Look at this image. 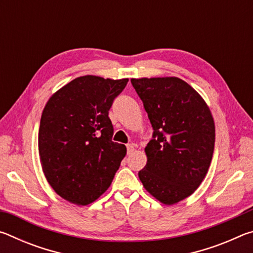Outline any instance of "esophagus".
Returning <instances> with one entry per match:
<instances>
[{"label": "esophagus", "mask_w": 253, "mask_h": 253, "mask_svg": "<svg viewBox=\"0 0 253 253\" xmlns=\"http://www.w3.org/2000/svg\"><path fill=\"white\" fill-rule=\"evenodd\" d=\"M135 151V145L134 144H127V153L131 154Z\"/></svg>", "instance_id": "obj_1"}]
</instances>
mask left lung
I'll list each match as a JSON object with an SVG mask.
<instances>
[{"label": "left lung", "mask_w": 253, "mask_h": 253, "mask_svg": "<svg viewBox=\"0 0 253 253\" xmlns=\"http://www.w3.org/2000/svg\"><path fill=\"white\" fill-rule=\"evenodd\" d=\"M154 129L138 176L149 194L173 205L195 192L211 164L215 126L200 93L177 77L132 78Z\"/></svg>", "instance_id": "8db88e82"}]
</instances>
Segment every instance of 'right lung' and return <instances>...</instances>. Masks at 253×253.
Listing matches in <instances>:
<instances>
[{"label": "right lung", "instance_id": "1", "mask_svg": "<svg viewBox=\"0 0 253 253\" xmlns=\"http://www.w3.org/2000/svg\"><path fill=\"white\" fill-rule=\"evenodd\" d=\"M128 78L83 76L49 98L39 128L42 170L59 196L88 205L110 186L126 155V146L111 140L108 111Z\"/></svg>", "mask_w": 253, "mask_h": 253}]
</instances>
